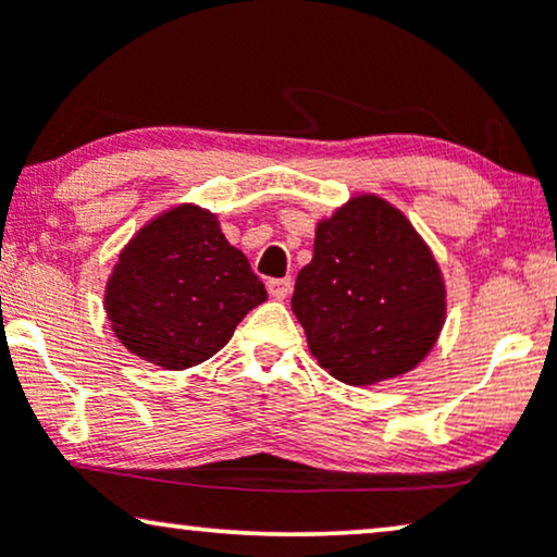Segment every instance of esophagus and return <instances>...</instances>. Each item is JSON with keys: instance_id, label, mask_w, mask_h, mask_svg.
I'll return each mask as SVG.
<instances>
[{"instance_id": "obj_1", "label": "esophagus", "mask_w": 557, "mask_h": 557, "mask_svg": "<svg viewBox=\"0 0 557 557\" xmlns=\"http://www.w3.org/2000/svg\"><path fill=\"white\" fill-rule=\"evenodd\" d=\"M292 288H294V281L288 276L269 281V294L273 296V299H286V296L292 294Z\"/></svg>"}]
</instances>
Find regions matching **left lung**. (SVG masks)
<instances>
[{
    "instance_id": "1",
    "label": "left lung",
    "mask_w": 557,
    "mask_h": 557,
    "mask_svg": "<svg viewBox=\"0 0 557 557\" xmlns=\"http://www.w3.org/2000/svg\"><path fill=\"white\" fill-rule=\"evenodd\" d=\"M292 309L311 355L347 385H375L429 355L446 314L444 281L406 215L375 195L317 225Z\"/></svg>"
}]
</instances>
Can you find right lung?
<instances>
[{"mask_svg":"<svg viewBox=\"0 0 557 557\" xmlns=\"http://www.w3.org/2000/svg\"><path fill=\"white\" fill-rule=\"evenodd\" d=\"M265 301L248 258L215 215L180 205L134 235L106 286V314L128 352L185 370L223 349L250 309Z\"/></svg>","mask_w":557,"mask_h":557,"instance_id":"obj_1","label":"right lung"}]
</instances>
